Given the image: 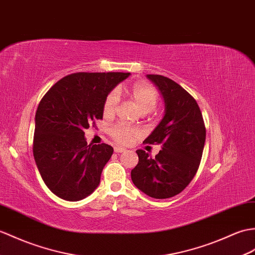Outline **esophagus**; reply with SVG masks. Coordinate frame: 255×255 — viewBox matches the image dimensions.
<instances>
[{"label":"esophagus","mask_w":255,"mask_h":255,"mask_svg":"<svg viewBox=\"0 0 255 255\" xmlns=\"http://www.w3.org/2000/svg\"><path fill=\"white\" fill-rule=\"evenodd\" d=\"M114 151H115V153H123V152H125L126 150L124 149V147H122V146H115L114 147Z\"/></svg>","instance_id":"esophagus-1"}]
</instances>
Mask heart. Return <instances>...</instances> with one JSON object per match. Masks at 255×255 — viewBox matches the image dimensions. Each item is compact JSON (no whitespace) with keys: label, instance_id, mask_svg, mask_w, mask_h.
Instances as JSON below:
<instances>
[{"label":"heart","instance_id":"b5f03b06","mask_svg":"<svg viewBox=\"0 0 255 255\" xmlns=\"http://www.w3.org/2000/svg\"><path fill=\"white\" fill-rule=\"evenodd\" d=\"M129 97L142 113H149L155 109L158 102V93L154 88L145 82H138L129 88ZM120 94L117 90L111 91L106 96L103 103V114L105 117L113 116L115 113ZM110 133L120 143H128L135 134L137 130L123 124H118L111 128Z\"/></svg>","mask_w":255,"mask_h":255}]
</instances>
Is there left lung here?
<instances>
[{"label":"left lung","instance_id":"8db88e82","mask_svg":"<svg viewBox=\"0 0 255 255\" xmlns=\"http://www.w3.org/2000/svg\"><path fill=\"white\" fill-rule=\"evenodd\" d=\"M161 92L165 114L143 143L162 144L151 157L137 150L139 162L131 180L139 190L154 199L180 193L197 174L205 142V126L197 101L177 82L161 75H146Z\"/></svg>","mask_w":255,"mask_h":255}]
</instances>
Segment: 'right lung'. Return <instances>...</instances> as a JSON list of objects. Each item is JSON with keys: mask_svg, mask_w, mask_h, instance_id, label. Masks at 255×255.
Returning <instances> with one entry per match:
<instances>
[{"mask_svg": "<svg viewBox=\"0 0 255 255\" xmlns=\"http://www.w3.org/2000/svg\"><path fill=\"white\" fill-rule=\"evenodd\" d=\"M130 73H76L58 80L35 113L33 156L46 187L66 201L90 195L113 147L88 144L85 129L103 118L106 96Z\"/></svg>", "mask_w": 255, "mask_h": 255, "instance_id": "1", "label": "right lung"}]
</instances>
